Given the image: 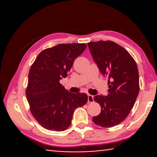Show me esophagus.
Here are the masks:
<instances>
[{
	"instance_id": "obj_1",
	"label": "esophagus",
	"mask_w": 157,
	"mask_h": 157,
	"mask_svg": "<svg viewBox=\"0 0 157 157\" xmlns=\"http://www.w3.org/2000/svg\"><path fill=\"white\" fill-rule=\"evenodd\" d=\"M94 101V96L91 95H88V102L91 103Z\"/></svg>"
}]
</instances>
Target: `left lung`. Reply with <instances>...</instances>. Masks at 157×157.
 I'll list each match as a JSON object with an SVG mask.
<instances>
[{"label":"left lung","mask_w":157,"mask_h":157,"mask_svg":"<svg viewBox=\"0 0 157 157\" xmlns=\"http://www.w3.org/2000/svg\"><path fill=\"white\" fill-rule=\"evenodd\" d=\"M93 59L103 75L109 77L107 96L95 95L101 112L93 118L102 127H111L122 123L134 107L139 93V76L136 63L120 45L111 41L89 42Z\"/></svg>","instance_id":"1"}]
</instances>
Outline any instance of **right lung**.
Instances as JSON below:
<instances>
[{"instance_id": "obj_1", "label": "right lung", "mask_w": 157, "mask_h": 157, "mask_svg": "<svg viewBox=\"0 0 157 157\" xmlns=\"http://www.w3.org/2000/svg\"><path fill=\"white\" fill-rule=\"evenodd\" d=\"M85 44H61L41 51L31 66L25 94L35 120L48 130L63 131L74 111L88 100L85 94L68 92L59 80L66 78Z\"/></svg>"}]
</instances>
